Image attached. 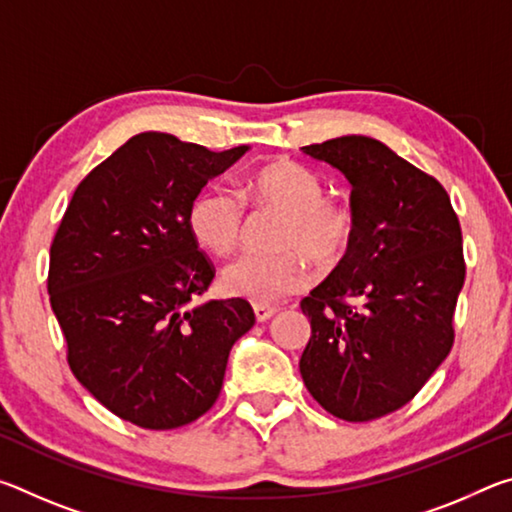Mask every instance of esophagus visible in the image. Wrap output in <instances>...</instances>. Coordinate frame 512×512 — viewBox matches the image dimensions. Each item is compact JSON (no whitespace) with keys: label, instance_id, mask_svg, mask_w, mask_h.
<instances>
[{"label":"esophagus","instance_id":"34e87169","mask_svg":"<svg viewBox=\"0 0 512 512\" xmlns=\"http://www.w3.org/2000/svg\"><path fill=\"white\" fill-rule=\"evenodd\" d=\"M255 309V318H257V323H264V320H268L271 316H275V307H268V305H255L253 307Z\"/></svg>","mask_w":512,"mask_h":512}]
</instances>
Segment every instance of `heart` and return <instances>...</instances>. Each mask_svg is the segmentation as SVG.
I'll return each instance as SVG.
<instances>
[{
  "mask_svg": "<svg viewBox=\"0 0 512 512\" xmlns=\"http://www.w3.org/2000/svg\"><path fill=\"white\" fill-rule=\"evenodd\" d=\"M246 194L287 214L277 237L282 253H246L225 266L221 280L230 296L271 305L307 287V259L320 271H332L350 255L359 214L350 201L327 196L325 180L316 171L289 160L266 164L248 176ZM187 223L203 248L228 255L244 235V196L223 183L207 185L189 203Z\"/></svg>",
  "mask_w": 512,
  "mask_h": 512,
  "instance_id": "b5f03b06",
  "label": "heart"
}]
</instances>
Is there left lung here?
Returning <instances> with one entry per match:
<instances>
[{"mask_svg":"<svg viewBox=\"0 0 512 512\" xmlns=\"http://www.w3.org/2000/svg\"><path fill=\"white\" fill-rule=\"evenodd\" d=\"M302 151L350 180L359 232L300 302L311 323L300 375L334 418L370 422L409 404L452 350L465 282L461 223L436 178L372 137Z\"/></svg>","mask_w":512,"mask_h":512,"instance_id":"1","label":"left lung"}]
</instances>
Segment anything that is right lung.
Instances as JSON below:
<instances>
[{
    "label": "right lung",
    "instance_id": "obj_1",
    "mask_svg": "<svg viewBox=\"0 0 512 512\" xmlns=\"http://www.w3.org/2000/svg\"><path fill=\"white\" fill-rule=\"evenodd\" d=\"M246 151L135 135L81 180L51 241L47 291L69 368L142 429H178L210 411L232 345L255 325L241 298L189 307L214 277L189 203Z\"/></svg>",
    "mask_w": 512,
    "mask_h": 512
}]
</instances>
